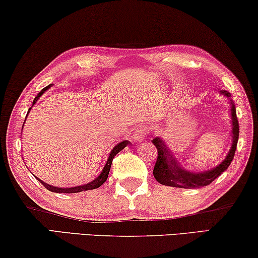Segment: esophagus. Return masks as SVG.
I'll return each instance as SVG.
<instances>
[{
    "label": "esophagus",
    "instance_id": "1",
    "mask_svg": "<svg viewBox=\"0 0 258 258\" xmlns=\"http://www.w3.org/2000/svg\"><path fill=\"white\" fill-rule=\"evenodd\" d=\"M147 134H148L147 128L144 127V126H140V127H138L136 130L133 138H134V140H136V141H142V140H145V138H146V136H147Z\"/></svg>",
    "mask_w": 258,
    "mask_h": 258
}]
</instances>
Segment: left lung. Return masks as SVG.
Instances as JSON below:
<instances>
[{
  "instance_id": "left-lung-1",
  "label": "left lung",
  "mask_w": 258,
  "mask_h": 258,
  "mask_svg": "<svg viewBox=\"0 0 258 258\" xmlns=\"http://www.w3.org/2000/svg\"><path fill=\"white\" fill-rule=\"evenodd\" d=\"M220 94L225 95L229 99L230 104V114H232V146L220 164L207 171H189L178 163V161L172 155L170 149L167 147L166 142L161 138H154L152 142L155 145L157 149V160L154 167L153 175L155 179L162 185L183 187V189H197V187L210 185L213 180L219 177L222 172L227 170L230 162L235 155V149L239 140V121L236 117V109L234 102L228 91L221 90Z\"/></svg>"
}]
</instances>
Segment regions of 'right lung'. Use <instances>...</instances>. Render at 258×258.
Instances as JSON below:
<instances>
[{
    "label": "right lung",
    "mask_w": 258,
    "mask_h": 258,
    "mask_svg": "<svg viewBox=\"0 0 258 258\" xmlns=\"http://www.w3.org/2000/svg\"><path fill=\"white\" fill-rule=\"evenodd\" d=\"M52 84H49V86L45 87L43 90H41L39 94L37 95V97L33 99V103H32V106L36 104V102L39 99V97L41 95L44 94V92L48 89V88H51ZM32 106L30 107L29 111H28V114L30 112V110L32 109ZM28 114H26V117H28ZM26 117H25V120H26ZM23 126H24V124H23ZM130 145V141L125 140V141H121L120 144H118L117 146H114L112 151L110 152L109 154V157H107V161L105 163L104 168H103V170L101 174H99V176L97 178H95L94 180H91V182H89L88 184H83V185H79V186H73V187H57V186H52L49 185V184L43 182V180L39 179V182L43 184V185L47 189L48 191H52V192H56V194H76V192H81V191H87V190H94V189H97V187H99L102 185L103 183H105V180L107 179V176H109V172H110V168H111V164H112V160L113 157L117 155V154L121 151V149H124L126 146Z\"/></svg>",
    "instance_id": "obj_1"
}]
</instances>
